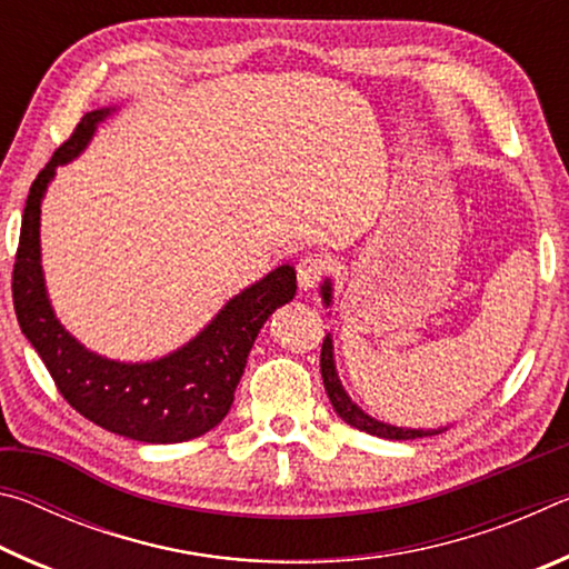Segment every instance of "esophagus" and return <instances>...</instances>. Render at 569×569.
<instances>
[{
    "instance_id": "obj_1",
    "label": "esophagus",
    "mask_w": 569,
    "mask_h": 569,
    "mask_svg": "<svg viewBox=\"0 0 569 569\" xmlns=\"http://www.w3.org/2000/svg\"><path fill=\"white\" fill-rule=\"evenodd\" d=\"M296 273H298V286H301V291H311V288L319 286V281L323 278L326 263L319 256H303L296 266Z\"/></svg>"
}]
</instances>
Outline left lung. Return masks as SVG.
I'll use <instances>...</instances> for the list:
<instances>
[{
	"mask_svg": "<svg viewBox=\"0 0 569 569\" xmlns=\"http://www.w3.org/2000/svg\"><path fill=\"white\" fill-rule=\"evenodd\" d=\"M321 298H323V306L331 308V303H333V283H331V278H323ZM321 377H323V387H326V393H329L333 411L339 413V417L346 423H351V427L359 429V431H366V435L381 437V439H399V441H403V439L435 437V435H441V431H447V427H439V429L393 427V423L379 421V419H373L371 413H366L359 407V403L351 401V397H349V393H346L343 383L339 379V371H336V359H333V336L331 333H326L323 346H321Z\"/></svg>",
	"mask_w": 569,
	"mask_h": 569,
	"instance_id": "1",
	"label": "left lung"
}]
</instances>
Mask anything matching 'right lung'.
Here are the masks:
<instances>
[{"label":"right lung","mask_w":569,"mask_h":569,"mask_svg":"<svg viewBox=\"0 0 569 569\" xmlns=\"http://www.w3.org/2000/svg\"><path fill=\"white\" fill-rule=\"evenodd\" d=\"M118 104L84 114L54 150L27 196L12 276L19 329L40 353L70 407L112 435L146 445H178L206 435L233 403L248 353L276 308L293 301L296 268L278 266L236 293L188 343L152 361H118L90 351L57 319L42 271L40 216L60 166L80 158Z\"/></svg>","instance_id":"right-lung-1"}]
</instances>
